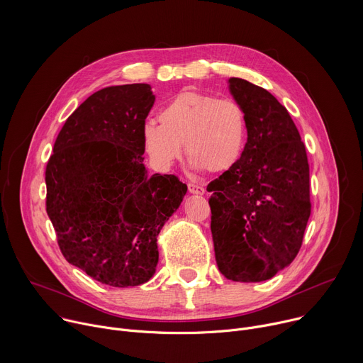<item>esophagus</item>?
Listing matches in <instances>:
<instances>
[{
	"instance_id": "obj_1",
	"label": "esophagus",
	"mask_w": 363,
	"mask_h": 363,
	"mask_svg": "<svg viewBox=\"0 0 363 363\" xmlns=\"http://www.w3.org/2000/svg\"><path fill=\"white\" fill-rule=\"evenodd\" d=\"M188 191H189L191 194L202 195V194L205 192V188H203L202 185H199V184H194V182H189V184H188Z\"/></svg>"
}]
</instances>
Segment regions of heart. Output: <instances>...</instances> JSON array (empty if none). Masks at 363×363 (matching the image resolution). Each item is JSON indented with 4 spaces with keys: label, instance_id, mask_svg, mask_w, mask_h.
<instances>
[{
    "label": "heart",
    "instance_id": "1",
    "mask_svg": "<svg viewBox=\"0 0 363 363\" xmlns=\"http://www.w3.org/2000/svg\"><path fill=\"white\" fill-rule=\"evenodd\" d=\"M160 123L143 126L142 139L153 164L171 168L184 153L195 169L218 174L240 160L247 135L245 113L230 97L185 90L160 111Z\"/></svg>",
    "mask_w": 363,
    "mask_h": 363
}]
</instances>
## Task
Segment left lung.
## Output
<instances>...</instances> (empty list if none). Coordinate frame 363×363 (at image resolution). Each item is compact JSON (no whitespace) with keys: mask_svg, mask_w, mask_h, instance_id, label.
Segmentation results:
<instances>
[{"mask_svg":"<svg viewBox=\"0 0 363 363\" xmlns=\"http://www.w3.org/2000/svg\"><path fill=\"white\" fill-rule=\"evenodd\" d=\"M245 113L247 142L237 164L211 181V233L220 272L263 281L300 251L312 213L304 143L287 109L266 89L230 79Z\"/></svg>","mask_w":363,"mask_h":363,"instance_id":"1","label":"left lung"}]
</instances>
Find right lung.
<instances>
[{"instance_id":"1","label":"right lung","mask_w":363,"mask_h":363,"mask_svg":"<svg viewBox=\"0 0 363 363\" xmlns=\"http://www.w3.org/2000/svg\"><path fill=\"white\" fill-rule=\"evenodd\" d=\"M155 96L145 83L105 87L67 118L45 167V211L66 260L112 287L146 283L157 237L186 185L147 177L142 130Z\"/></svg>"}]
</instances>
